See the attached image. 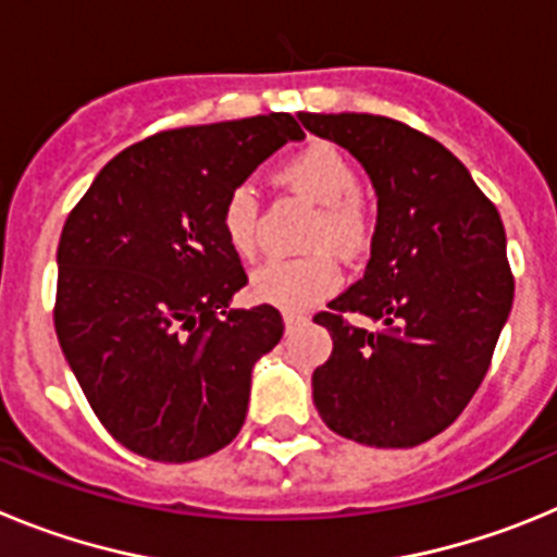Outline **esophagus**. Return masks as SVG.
Listing matches in <instances>:
<instances>
[{"label": "esophagus", "instance_id": "1", "mask_svg": "<svg viewBox=\"0 0 557 557\" xmlns=\"http://www.w3.org/2000/svg\"><path fill=\"white\" fill-rule=\"evenodd\" d=\"M301 323H307V314H298V312H284V326H287V329L301 326Z\"/></svg>", "mask_w": 557, "mask_h": 557}]
</instances>
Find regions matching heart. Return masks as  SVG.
<instances>
[{
    "instance_id": "1",
    "label": "heart",
    "mask_w": 557,
    "mask_h": 557,
    "mask_svg": "<svg viewBox=\"0 0 557 557\" xmlns=\"http://www.w3.org/2000/svg\"><path fill=\"white\" fill-rule=\"evenodd\" d=\"M282 181L321 206L309 231V248H334L357 253L371 236V211L359 195V172L346 152L329 141H309L282 164ZM220 225L228 248L250 259L259 245V191L236 184L225 195ZM339 287V268L326 250L273 259L250 275L256 301L282 309H309Z\"/></svg>"
}]
</instances>
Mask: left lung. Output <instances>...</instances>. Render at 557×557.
I'll use <instances>...</instances> for the list:
<instances>
[{
    "label": "left lung",
    "instance_id": "1",
    "mask_svg": "<svg viewBox=\"0 0 557 557\" xmlns=\"http://www.w3.org/2000/svg\"><path fill=\"white\" fill-rule=\"evenodd\" d=\"M298 120L346 147L376 189L366 275L314 314L334 339L312 373L314 407L357 444H424L466 410L513 307L499 211L441 141L405 122L373 113ZM346 313L380 329L351 327Z\"/></svg>",
    "mask_w": 557,
    "mask_h": 557
}]
</instances>
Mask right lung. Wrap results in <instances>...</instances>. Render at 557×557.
Masks as SVG:
<instances>
[{
    "label": "right lung",
    "mask_w": 557,
    "mask_h": 557,
    "mask_svg": "<svg viewBox=\"0 0 557 557\" xmlns=\"http://www.w3.org/2000/svg\"><path fill=\"white\" fill-rule=\"evenodd\" d=\"M301 139L289 113L156 133L113 156L66 218L58 343L125 449L189 462L243 430L250 373L284 323L270 304L228 307L248 275L220 211L256 166Z\"/></svg>",
    "instance_id": "add662e5"
}]
</instances>
